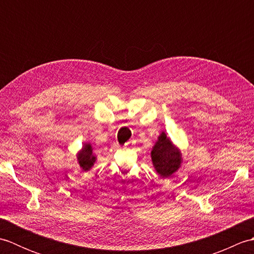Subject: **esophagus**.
Instances as JSON below:
<instances>
[{"label":"esophagus","instance_id":"1","mask_svg":"<svg viewBox=\"0 0 254 254\" xmlns=\"http://www.w3.org/2000/svg\"><path fill=\"white\" fill-rule=\"evenodd\" d=\"M131 145H132V142H127V143L126 144V146H124V147H126V148H127V147H130Z\"/></svg>","mask_w":254,"mask_h":254}]
</instances>
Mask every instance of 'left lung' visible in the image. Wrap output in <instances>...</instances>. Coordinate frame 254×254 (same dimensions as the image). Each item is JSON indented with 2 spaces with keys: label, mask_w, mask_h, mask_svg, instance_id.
<instances>
[{
  "label": "left lung",
  "mask_w": 254,
  "mask_h": 254,
  "mask_svg": "<svg viewBox=\"0 0 254 254\" xmlns=\"http://www.w3.org/2000/svg\"><path fill=\"white\" fill-rule=\"evenodd\" d=\"M155 170L161 178H170L179 170L182 164V154L180 149L171 142V139L161 132L157 142L150 152Z\"/></svg>",
  "instance_id": "8db88e82"
}]
</instances>
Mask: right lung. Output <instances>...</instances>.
Instances as JSON below:
<instances>
[{
  "label": "right lung",
  "instance_id": "add662e5",
  "mask_svg": "<svg viewBox=\"0 0 254 254\" xmlns=\"http://www.w3.org/2000/svg\"><path fill=\"white\" fill-rule=\"evenodd\" d=\"M77 161L79 164V167L84 171H88L91 167L96 163V155L94 154L93 146L90 143H85L83 145L82 149L77 153Z\"/></svg>",
  "mask_w": 254,
  "mask_h": 254
}]
</instances>
